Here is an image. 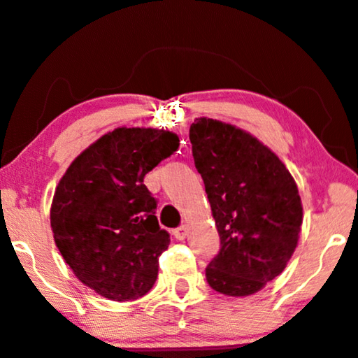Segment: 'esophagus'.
<instances>
[{
	"label": "esophagus",
	"instance_id": "obj_1",
	"mask_svg": "<svg viewBox=\"0 0 358 358\" xmlns=\"http://www.w3.org/2000/svg\"><path fill=\"white\" fill-rule=\"evenodd\" d=\"M173 236L176 240H185L187 236V227H178L173 230Z\"/></svg>",
	"mask_w": 358,
	"mask_h": 358
}]
</instances>
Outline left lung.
<instances>
[{"instance_id": "obj_1", "label": "left lung", "mask_w": 358, "mask_h": 358, "mask_svg": "<svg viewBox=\"0 0 358 358\" xmlns=\"http://www.w3.org/2000/svg\"><path fill=\"white\" fill-rule=\"evenodd\" d=\"M190 141L222 245L206 282L228 296L257 294L285 270L299 243L303 212L294 176L234 124L196 118Z\"/></svg>"}]
</instances>
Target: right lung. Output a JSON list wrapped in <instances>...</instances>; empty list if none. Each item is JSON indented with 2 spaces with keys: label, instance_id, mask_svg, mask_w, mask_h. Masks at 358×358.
<instances>
[{
  "label": "right lung",
  "instance_id": "right-lung-1",
  "mask_svg": "<svg viewBox=\"0 0 358 358\" xmlns=\"http://www.w3.org/2000/svg\"><path fill=\"white\" fill-rule=\"evenodd\" d=\"M175 133L116 128L64 171L50 220L55 243L81 283L115 302L146 295L170 235L158 225L157 200L143 178L178 150Z\"/></svg>",
  "mask_w": 358,
  "mask_h": 358
}]
</instances>
